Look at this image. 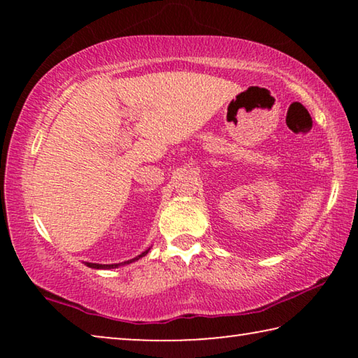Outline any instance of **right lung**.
<instances>
[{
    "mask_svg": "<svg viewBox=\"0 0 358 358\" xmlns=\"http://www.w3.org/2000/svg\"><path fill=\"white\" fill-rule=\"evenodd\" d=\"M150 250H147L145 252H142L141 256H137V257H134V259H131V260H128V262H124V264H131V262H136V260H138L141 257H143L145 254H147ZM85 265L87 266H90V268H117V266H120L121 264H112V265H102V264H90V262H85Z\"/></svg>",
    "mask_w": 358,
    "mask_h": 358,
    "instance_id": "add662e5",
    "label": "right lung"
}]
</instances>
